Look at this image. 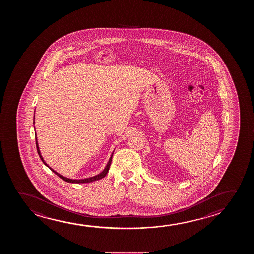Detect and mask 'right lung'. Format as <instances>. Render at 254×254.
<instances>
[{"label":"right lung","mask_w":254,"mask_h":254,"mask_svg":"<svg viewBox=\"0 0 254 254\" xmlns=\"http://www.w3.org/2000/svg\"><path fill=\"white\" fill-rule=\"evenodd\" d=\"M36 144H37V153H38V155H39V156H40L42 162H44V164L47 166V167H49V166L47 165V163L44 162V158H43V157H42V155H41L40 150H39V147H38V144H37V137H36ZM112 158H113V154H112V155H111L110 159H109V162H108V163H107V167L105 168V169H104L103 171H102L101 173L99 174V175H97V176H95V177H89V178H86V179H80V180H72V179H69V178H66V177H63V176H61V175H59L58 172H56V171H54L53 169H51L50 167H49V168H50L51 170H52V171H53V172H54V173H55L56 175L58 176V177H60L61 179H63L64 181H65V182H67V183H71V184H86V183H91V182H94V181L102 179V178H104V177H106V176H107V174L108 173L109 168H110Z\"/></svg>","instance_id":"obj_1"}]
</instances>
